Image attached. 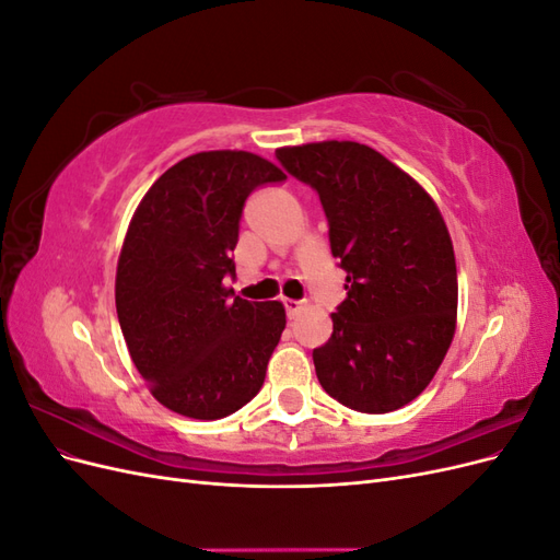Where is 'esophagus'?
I'll use <instances>...</instances> for the list:
<instances>
[{
    "label": "esophagus",
    "mask_w": 560,
    "mask_h": 560,
    "mask_svg": "<svg viewBox=\"0 0 560 560\" xmlns=\"http://www.w3.org/2000/svg\"><path fill=\"white\" fill-rule=\"evenodd\" d=\"M284 311L290 317H296L303 311V301H294V299H284Z\"/></svg>",
    "instance_id": "obj_1"
}]
</instances>
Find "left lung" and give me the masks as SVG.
Returning a JSON list of instances; mask_svg holds the SVG:
<instances>
[{"mask_svg":"<svg viewBox=\"0 0 560 560\" xmlns=\"http://www.w3.org/2000/svg\"><path fill=\"white\" fill-rule=\"evenodd\" d=\"M276 156L317 191L331 254L348 273L331 338L313 350L317 381L348 409L397 411L430 385L455 334L457 270L444 217L366 144L329 140Z\"/></svg>","mask_w":560,"mask_h":560,"instance_id":"obj_1","label":"left lung"}]
</instances>
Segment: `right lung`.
Here are the masks:
<instances>
[{"instance_id":"add662e5","label":"right lung","mask_w":560,"mask_h":560,"mask_svg":"<svg viewBox=\"0 0 560 560\" xmlns=\"http://www.w3.org/2000/svg\"><path fill=\"white\" fill-rule=\"evenodd\" d=\"M284 179L249 151H200L165 171L135 210L116 268V313L132 364L165 409L217 420L261 389L284 308L233 296L224 280L235 276L247 196Z\"/></svg>"}]
</instances>
